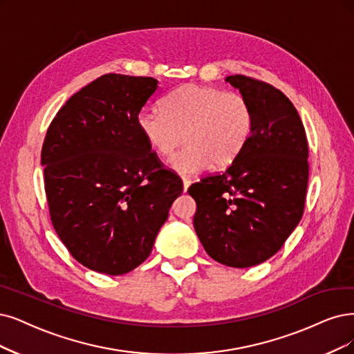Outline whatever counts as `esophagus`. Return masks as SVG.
Instances as JSON below:
<instances>
[{
    "label": "esophagus",
    "mask_w": 354,
    "mask_h": 354,
    "mask_svg": "<svg viewBox=\"0 0 354 354\" xmlns=\"http://www.w3.org/2000/svg\"><path fill=\"white\" fill-rule=\"evenodd\" d=\"M182 182H184V192H187L191 185V180L188 178H182Z\"/></svg>",
    "instance_id": "esophagus-1"
}]
</instances>
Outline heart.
<instances>
[{"mask_svg":"<svg viewBox=\"0 0 354 354\" xmlns=\"http://www.w3.org/2000/svg\"><path fill=\"white\" fill-rule=\"evenodd\" d=\"M137 125L160 156L172 154L185 137L187 146L172 156L169 166L182 176H192L238 159L252 137L254 111L238 91L187 84L165 97L162 111H141Z\"/></svg>","mask_w":354,"mask_h":354,"instance_id":"b5f03b06","label":"heart"}]
</instances>
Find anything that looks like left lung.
I'll use <instances>...</instances> for the list:
<instances>
[{
  "label": "left lung",
  "instance_id": "obj_1",
  "mask_svg": "<svg viewBox=\"0 0 354 354\" xmlns=\"http://www.w3.org/2000/svg\"><path fill=\"white\" fill-rule=\"evenodd\" d=\"M226 82L250 100L254 131L225 172L189 187L194 227L217 263L246 268L276 254L304 214L309 178L302 120L284 93L246 75Z\"/></svg>",
  "mask_w": 354,
  "mask_h": 354
}]
</instances>
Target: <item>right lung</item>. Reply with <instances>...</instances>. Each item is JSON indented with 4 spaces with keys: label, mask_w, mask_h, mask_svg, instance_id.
Returning a JSON list of instances; mask_svg holds the SVG:
<instances>
[{
    "label": "right lung",
    "mask_w": 354,
    "mask_h": 354,
    "mask_svg": "<svg viewBox=\"0 0 354 354\" xmlns=\"http://www.w3.org/2000/svg\"><path fill=\"white\" fill-rule=\"evenodd\" d=\"M153 77L104 74L73 95L42 146L50 221L84 267L121 276L147 259L182 194L137 125Z\"/></svg>",
    "instance_id": "obj_1"
}]
</instances>
